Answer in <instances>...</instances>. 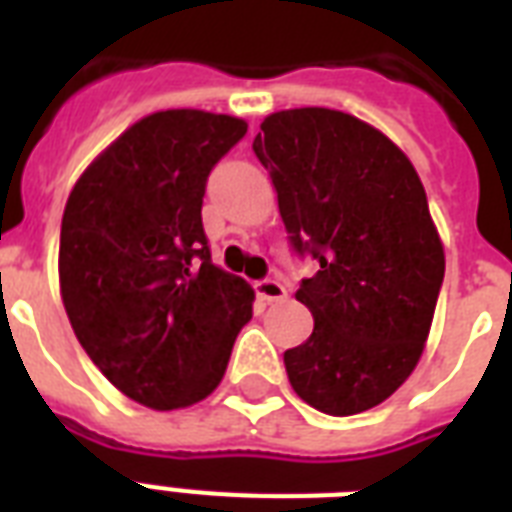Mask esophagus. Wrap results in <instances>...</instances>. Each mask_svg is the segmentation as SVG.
Returning a JSON list of instances; mask_svg holds the SVG:
<instances>
[{"label": "esophagus", "mask_w": 512, "mask_h": 512, "mask_svg": "<svg viewBox=\"0 0 512 512\" xmlns=\"http://www.w3.org/2000/svg\"><path fill=\"white\" fill-rule=\"evenodd\" d=\"M255 292L260 300H265V303H281V300L287 297V289H284V284H281L279 279L255 281Z\"/></svg>", "instance_id": "obj_1"}]
</instances>
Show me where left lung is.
Returning <instances> with one entry per match:
<instances>
[{
    "mask_svg": "<svg viewBox=\"0 0 512 512\" xmlns=\"http://www.w3.org/2000/svg\"><path fill=\"white\" fill-rule=\"evenodd\" d=\"M252 151L279 193L289 247L319 263L295 295L313 335L284 353L289 382L324 414L366 412L417 366L444 284L425 188L401 148L332 108L271 114Z\"/></svg>",
    "mask_w": 512,
    "mask_h": 512,
    "instance_id": "obj_1",
    "label": "left lung"
}]
</instances>
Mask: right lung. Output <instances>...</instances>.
<instances>
[{
  "instance_id": "right-lung-1",
  "label": "right lung",
  "mask_w": 512,
  "mask_h": 512,
  "mask_svg": "<svg viewBox=\"0 0 512 512\" xmlns=\"http://www.w3.org/2000/svg\"><path fill=\"white\" fill-rule=\"evenodd\" d=\"M247 135L191 108L132 124L76 180L60 225V295L76 340L124 396L180 409L220 385L255 292L217 268L207 177Z\"/></svg>"
}]
</instances>
